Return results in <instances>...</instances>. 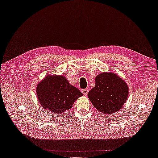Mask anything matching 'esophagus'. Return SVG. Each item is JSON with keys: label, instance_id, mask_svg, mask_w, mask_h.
<instances>
[{"label": "esophagus", "instance_id": "1", "mask_svg": "<svg viewBox=\"0 0 158 158\" xmlns=\"http://www.w3.org/2000/svg\"><path fill=\"white\" fill-rule=\"evenodd\" d=\"M82 92V93L84 96H86L88 93V89H83Z\"/></svg>", "mask_w": 158, "mask_h": 158}]
</instances>
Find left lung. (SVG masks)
Listing matches in <instances>:
<instances>
[{"instance_id":"left-lung-1","label":"left lung","mask_w":158,"mask_h":158,"mask_svg":"<svg viewBox=\"0 0 158 158\" xmlns=\"http://www.w3.org/2000/svg\"><path fill=\"white\" fill-rule=\"evenodd\" d=\"M96 85L88 94L92 105L100 112L112 114L120 110L127 99V84L112 72L96 76Z\"/></svg>"}]
</instances>
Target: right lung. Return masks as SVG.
Here are the masks:
<instances>
[{"label":"right lung","mask_w":158,"mask_h":158,"mask_svg":"<svg viewBox=\"0 0 158 158\" xmlns=\"http://www.w3.org/2000/svg\"><path fill=\"white\" fill-rule=\"evenodd\" d=\"M38 101L50 113L61 114L69 110L79 97L83 96L63 76L48 75L37 84Z\"/></svg>","instance_id":"1"}]
</instances>
